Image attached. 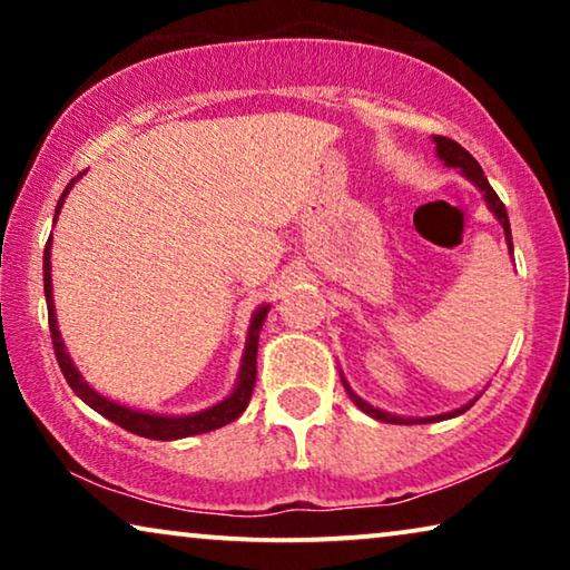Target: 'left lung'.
Listing matches in <instances>:
<instances>
[{
	"instance_id": "obj_1",
	"label": "left lung",
	"mask_w": 570,
	"mask_h": 570,
	"mask_svg": "<svg viewBox=\"0 0 570 570\" xmlns=\"http://www.w3.org/2000/svg\"><path fill=\"white\" fill-rule=\"evenodd\" d=\"M435 139V150H439V158L446 163V166H451V168H462V174L470 178V181L478 186V189L485 194V202H488V207L493 209V215L498 217V220H501V225H503V233H505V244H509V252L513 254V244H511V225H509V215H505V205L501 202V197H498V194L493 191V186L488 184V178H485V174H482V168H480V163L472 158L470 153L464 150L462 145L459 142H454V139H449V137H441V135H435L433 137ZM342 384H345V389H347V394H350V400H353L357 407H361L365 415H371V417H376V420H381V423H400V425H404V423H433V420H446V417H456V415H462V412H466L470 410V404H466V407H462V410H456V412H449V415H439V417H425V420H412V417H396V415H389V412H381V410H376V407H371L368 402H363L361 396H357L353 389L347 386V381L342 379Z\"/></svg>"
}]
</instances>
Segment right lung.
<instances>
[{
	"label": "right lung",
	"instance_id": "1",
	"mask_svg": "<svg viewBox=\"0 0 570 570\" xmlns=\"http://www.w3.org/2000/svg\"><path fill=\"white\" fill-rule=\"evenodd\" d=\"M75 181H77V178L69 181L65 194L59 197L57 215L61 209V202H65L67 191L72 189ZM49 259H51V238L43 248V291H46V306H49V330H51V342H53V355H57V363H59L61 373H65L67 384L72 386V392L80 396L85 404H90L92 410L111 420V423L121 425L124 431L142 435V439H153V441H176V439H186V435L209 433V431H215V428H223V425L233 423L236 417H240V412L248 407V400H252V392H254V384H256V347H259V330H262L264 316H267L269 306H264L254 314L252 330H248V345H246V353H244V365H240V373H238V386H236V392L228 396V400H223L220 404H215V407H209L205 412H197V415H184V417L147 415V412L121 407V404H116L111 400H106V396H100L98 392H92V389L82 381L80 373H77L72 361H69L65 342H61L59 330H57V316H53L51 262Z\"/></svg>",
	"mask_w": 570,
	"mask_h": 570
}]
</instances>
